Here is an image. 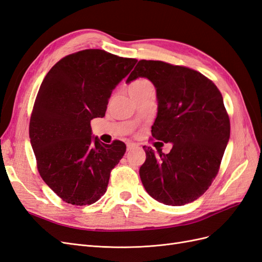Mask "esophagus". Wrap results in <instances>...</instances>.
<instances>
[{"label": "esophagus", "instance_id": "esophagus-1", "mask_svg": "<svg viewBox=\"0 0 262 262\" xmlns=\"http://www.w3.org/2000/svg\"><path fill=\"white\" fill-rule=\"evenodd\" d=\"M136 147H137V145L134 144V143H131V142H129V143H126V149H128V150H131V149L136 148Z\"/></svg>", "mask_w": 262, "mask_h": 262}]
</instances>
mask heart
<instances>
[{
    "mask_svg": "<svg viewBox=\"0 0 262 262\" xmlns=\"http://www.w3.org/2000/svg\"><path fill=\"white\" fill-rule=\"evenodd\" d=\"M148 85H150V83L147 82V81H144V80L137 81V82H134V83H132V84L130 85L129 92H130V91H134V90L142 89V87H145V86H148Z\"/></svg>",
    "mask_w": 262,
    "mask_h": 262,
    "instance_id": "heart-1",
    "label": "heart"
}]
</instances>
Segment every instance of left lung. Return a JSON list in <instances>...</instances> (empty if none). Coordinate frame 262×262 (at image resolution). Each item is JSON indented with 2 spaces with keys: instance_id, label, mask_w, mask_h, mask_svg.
Segmentation results:
<instances>
[{
  "instance_id": "obj_1",
  "label": "left lung",
  "mask_w": 262,
  "mask_h": 262,
  "mask_svg": "<svg viewBox=\"0 0 262 262\" xmlns=\"http://www.w3.org/2000/svg\"><path fill=\"white\" fill-rule=\"evenodd\" d=\"M146 77L156 89L158 113L153 139L172 143L168 154L143 146L140 177L147 193L167 205H185L201 196L215 179L231 133L216 85L195 70L140 60L126 83Z\"/></svg>"
}]
</instances>
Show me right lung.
Returning a JSON list of instances; mask_svg holds the SVG:
<instances>
[{
  "instance_id": "right-lung-1",
  "label": "right lung",
  "mask_w": 262,
  "mask_h": 262,
  "mask_svg": "<svg viewBox=\"0 0 262 262\" xmlns=\"http://www.w3.org/2000/svg\"><path fill=\"white\" fill-rule=\"evenodd\" d=\"M137 61L86 49L62 58L43 78L29 138L39 173L64 202L91 205L105 194L126 146L93 139L91 120L105 116L113 90Z\"/></svg>"
}]
</instances>
